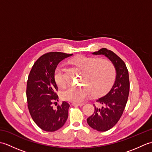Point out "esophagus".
<instances>
[{"mask_svg": "<svg viewBox=\"0 0 152 152\" xmlns=\"http://www.w3.org/2000/svg\"><path fill=\"white\" fill-rule=\"evenodd\" d=\"M83 104V103H76V102H73L72 105L74 106H82Z\"/></svg>", "mask_w": 152, "mask_h": 152, "instance_id": "obj_1", "label": "esophagus"}]
</instances>
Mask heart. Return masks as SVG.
I'll list each match as a JSON object with an SVG mask.
<instances>
[{
  "label": "heart",
  "mask_w": 152,
  "mask_h": 152,
  "mask_svg": "<svg viewBox=\"0 0 152 152\" xmlns=\"http://www.w3.org/2000/svg\"><path fill=\"white\" fill-rule=\"evenodd\" d=\"M74 65L83 70L82 86H70L64 89V99L74 102L84 101L91 91L95 95H101L111 88L115 78V70L110 61L96 57L80 56L71 61ZM54 78L59 87L66 84L62 65H58L55 70Z\"/></svg>",
  "instance_id": "1"
}]
</instances>
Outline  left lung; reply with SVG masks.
<instances>
[{
    "instance_id": "obj_1",
    "label": "left lung",
    "mask_w": 152,
    "mask_h": 152,
    "mask_svg": "<svg viewBox=\"0 0 152 152\" xmlns=\"http://www.w3.org/2000/svg\"><path fill=\"white\" fill-rule=\"evenodd\" d=\"M92 54L102 55L107 57L114 66L116 72L115 82L111 89L107 94L96 100L101 107H96L94 105V114L87 119L88 125L93 129L103 132L114 127L123 114L129 93V78L124 61L113 51L102 48Z\"/></svg>"
}]
</instances>
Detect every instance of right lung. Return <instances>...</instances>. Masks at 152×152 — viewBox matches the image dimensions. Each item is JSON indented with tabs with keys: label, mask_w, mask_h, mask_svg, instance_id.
Listing matches in <instances>:
<instances>
[{
	"label": "right lung",
	"mask_w": 152,
	"mask_h": 152,
	"mask_svg": "<svg viewBox=\"0 0 152 152\" xmlns=\"http://www.w3.org/2000/svg\"><path fill=\"white\" fill-rule=\"evenodd\" d=\"M72 54L50 52L42 56L33 64L28 77L27 99L30 114L41 129L53 132L65 124L69 116L70 105L63 101L54 109L53 101L59 97L56 95L57 86L54 72L58 64Z\"/></svg>",
	"instance_id": "right-lung-1"
}]
</instances>
